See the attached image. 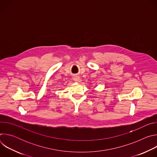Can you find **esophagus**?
<instances>
[{"label": "esophagus", "mask_w": 157, "mask_h": 157, "mask_svg": "<svg viewBox=\"0 0 157 157\" xmlns=\"http://www.w3.org/2000/svg\"><path fill=\"white\" fill-rule=\"evenodd\" d=\"M73 79H74L76 82H81V78H80L78 76H75L74 78H73Z\"/></svg>", "instance_id": "34e87169"}]
</instances>
